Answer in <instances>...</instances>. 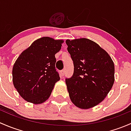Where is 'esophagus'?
I'll return each instance as SVG.
<instances>
[{"mask_svg": "<svg viewBox=\"0 0 131 131\" xmlns=\"http://www.w3.org/2000/svg\"><path fill=\"white\" fill-rule=\"evenodd\" d=\"M60 74L62 76H64V75L65 74V70H62L61 72H60Z\"/></svg>", "mask_w": 131, "mask_h": 131, "instance_id": "34e87169", "label": "esophagus"}]
</instances>
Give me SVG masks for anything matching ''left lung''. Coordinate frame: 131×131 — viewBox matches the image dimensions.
<instances>
[{
    "label": "left lung",
    "mask_w": 131,
    "mask_h": 131,
    "mask_svg": "<svg viewBox=\"0 0 131 131\" xmlns=\"http://www.w3.org/2000/svg\"><path fill=\"white\" fill-rule=\"evenodd\" d=\"M67 50L74 63V73L66 79L70 99L81 109L102 102L115 81V67L108 53L87 38L67 40Z\"/></svg>",
    "instance_id": "1"
}]
</instances>
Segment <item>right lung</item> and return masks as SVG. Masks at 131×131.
<instances>
[{
    "label": "right lung",
    "instance_id": "obj_1",
    "mask_svg": "<svg viewBox=\"0 0 131 131\" xmlns=\"http://www.w3.org/2000/svg\"><path fill=\"white\" fill-rule=\"evenodd\" d=\"M63 43L62 40L42 37L18 57L13 68V81L25 100L37 105L48 99L56 83L60 80L55 55Z\"/></svg>",
    "mask_w": 131,
    "mask_h": 131
}]
</instances>
